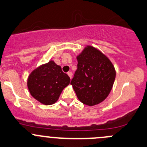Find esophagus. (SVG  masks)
Listing matches in <instances>:
<instances>
[{"mask_svg":"<svg viewBox=\"0 0 147 147\" xmlns=\"http://www.w3.org/2000/svg\"><path fill=\"white\" fill-rule=\"evenodd\" d=\"M67 75H68V76L70 78V79H72V72H67Z\"/></svg>","mask_w":147,"mask_h":147,"instance_id":"esophagus-1","label":"esophagus"}]
</instances>
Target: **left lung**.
I'll return each instance as SVG.
<instances>
[{
	"mask_svg": "<svg viewBox=\"0 0 147 147\" xmlns=\"http://www.w3.org/2000/svg\"><path fill=\"white\" fill-rule=\"evenodd\" d=\"M78 69L70 84L78 99L93 106L104 101L115 79V69L111 60L100 50L87 45L77 55Z\"/></svg>",
	"mask_w": 147,
	"mask_h": 147,
	"instance_id": "8db88e82",
	"label": "left lung"
}]
</instances>
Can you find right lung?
Here are the masks:
<instances>
[{"instance_id":"1","label":"right lung","mask_w":147,"mask_h":147,"mask_svg":"<svg viewBox=\"0 0 147 147\" xmlns=\"http://www.w3.org/2000/svg\"><path fill=\"white\" fill-rule=\"evenodd\" d=\"M70 82V78L53 60L31 72L27 84L31 95L44 105H52Z\"/></svg>"}]
</instances>
